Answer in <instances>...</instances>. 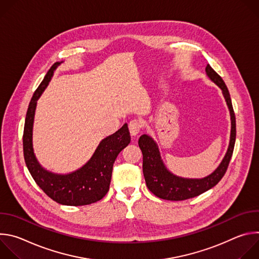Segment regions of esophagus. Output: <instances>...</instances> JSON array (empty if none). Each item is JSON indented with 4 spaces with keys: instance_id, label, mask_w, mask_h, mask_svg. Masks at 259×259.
Listing matches in <instances>:
<instances>
[{
    "instance_id": "esophagus-1",
    "label": "esophagus",
    "mask_w": 259,
    "mask_h": 259,
    "mask_svg": "<svg viewBox=\"0 0 259 259\" xmlns=\"http://www.w3.org/2000/svg\"><path fill=\"white\" fill-rule=\"evenodd\" d=\"M129 131H130V134L132 136H136L140 130H141V127H142V123L140 120H137V119H134L132 121H130L129 123Z\"/></svg>"
}]
</instances>
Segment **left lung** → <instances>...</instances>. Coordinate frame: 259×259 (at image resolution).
Segmentation results:
<instances>
[{"mask_svg":"<svg viewBox=\"0 0 259 259\" xmlns=\"http://www.w3.org/2000/svg\"><path fill=\"white\" fill-rule=\"evenodd\" d=\"M205 70L208 78L223 91V95L230 110L232 127L228 151L219 166L211 174L203 178H186L177 176L169 171L161 158L157 142L150 135H141L138 140V145L143 156L142 171L146 187L155 196L164 200H187L212 189L224 177L233 156L236 141V117L231 95L224 80L209 64H207Z\"/></svg>","mask_w":259,"mask_h":259,"instance_id":"obj_1","label":"left lung"}]
</instances>
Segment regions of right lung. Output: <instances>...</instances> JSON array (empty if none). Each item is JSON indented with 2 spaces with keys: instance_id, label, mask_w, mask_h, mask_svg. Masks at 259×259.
I'll return each instance as SVG.
<instances>
[{
  "instance_id": "1",
  "label": "right lung",
  "mask_w": 259,
  "mask_h": 259,
  "mask_svg": "<svg viewBox=\"0 0 259 259\" xmlns=\"http://www.w3.org/2000/svg\"><path fill=\"white\" fill-rule=\"evenodd\" d=\"M62 62H55L51 66L29 102L23 131V155L30 175L48 197L61 205L83 206L95 203L107 194L114 163L121 151L130 143L131 137L128 125L124 124L117 132L99 142L85 165L66 174L51 172L40 164L32 146L36 101L51 81L55 69Z\"/></svg>"
}]
</instances>
